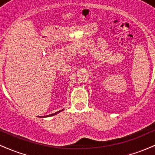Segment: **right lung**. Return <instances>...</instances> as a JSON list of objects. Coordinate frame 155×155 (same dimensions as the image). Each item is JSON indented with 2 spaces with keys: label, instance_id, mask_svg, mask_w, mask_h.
<instances>
[{
  "label": "right lung",
  "instance_id": "right-lung-1",
  "mask_svg": "<svg viewBox=\"0 0 155 155\" xmlns=\"http://www.w3.org/2000/svg\"><path fill=\"white\" fill-rule=\"evenodd\" d=\"M64 109H62V110H60V111H57L56 113H54V114H49V115H47V116H44V117H51V116H54V115H56L57 114H58V113H60V112H61L62 111H63Z\"/></svg>",
  "mask_w": 155,
  "mask_h": 155
}]
</instances>
